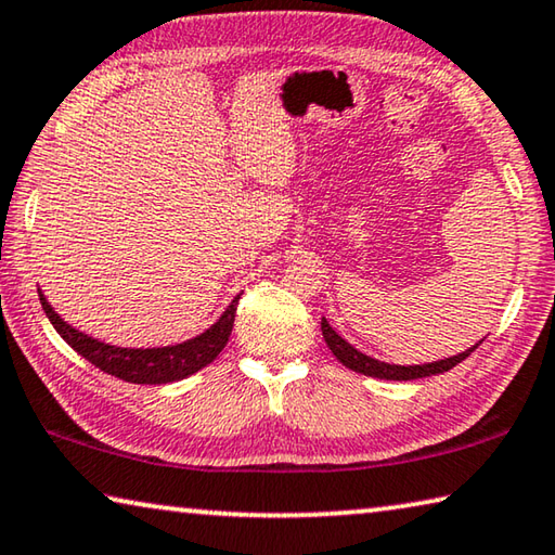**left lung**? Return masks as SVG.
<instances>
[{
    "label": "left lung",
    "mask_w": 555,
    "mask_h": 555,
    "mask_svg": "<svg viewBox=\"0 0 555 555\" xmlns=\"http://www.w3.org/2000/svg\"><path fill=\"white\" fill-rule=\"evenodd\" d=\"M321 331L327 347H331L333 354L340 360L345 367H350L352 372H360V374H367V377H377V379H397V382H409V379H421V377H430V374H443L448 370H453L455 364H460L469 357V352L475 350V347H469V350L460 352L455 357H448V360H440V362H428V364H413V367H401V364H387V362H379L374 360V357L364 354L360 350H354V347L343 340L340 335H337L327 321L323 318L321 321Z\"/></svg>",
    "instance_id": "left-lung-1"
}]
</instances>
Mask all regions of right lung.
<instances>
[{"mask_svg":"<svg viewBox=\"0 0 555 555\" xmlns=\"http://www.w3.org/2000/svg\"><path fill=\"white\" fill-rule=\"evenodd\" d=\"M39 298L46 315H49V321L75 352L86 357V360L90 364H95L98 370L131 384H168V382L185 379L188 374H195L198 370L208 367L230 340L234 313H237V300H240V296L234 298L228 306V311L220 315V321L210 325L203 335L193 337V340L171 345V347H152V350H129V347H115V345L100 343L95 337H88L86 333L75 331V327H70L59 313L53 311L41 291H39Z\"/></svg>","mask_w":555,"mask_h":555,"instance_id":"1","label":"right lung"}]
</instances>
